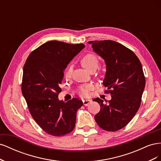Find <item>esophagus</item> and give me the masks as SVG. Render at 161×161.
Masks as SVG:
<instances>
[{
  "label": "esophagus",
  "instance_id": "obj_1",
  "mask_svg": "<svg viewBox=\"0 0 161 161\" xmlns=\"http://www.w3.org/2000/svg\"><path fill=\"white\" fill-rule=\"evenodd\" d=\"M91 102V100L90 99H86V100H82V103H83V105L86 106L88 105Z\"/></svg>",
  "mask_w": 161,
  "mask_h": 161
}]
</instances>
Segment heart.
<instances>
[{
	"label": "heart",
	"mask_w": 161,
	"mask_h": 161,
	"mask_svg": "<svg viewBox=\"0 0 161 161\" xmlns=\"http://www.w3.org/2000/svg\"><path fill=\"white\" fill-rule=\"evenodd\" d=\"M80 64L83 66L85 69L88 71L90 72L92 70H95L99 66V60L98 57H97L94 53H86L85 56H82L80 58ZM72 74V66L69 65L64 71V76L66 79H69L70 77ZM92 89V86L90 85H85L79 86V89H78V92L81 97H88L90 93V90Z\"/></svg>",
	"instance_id": "heart-1"
}]
</instances>
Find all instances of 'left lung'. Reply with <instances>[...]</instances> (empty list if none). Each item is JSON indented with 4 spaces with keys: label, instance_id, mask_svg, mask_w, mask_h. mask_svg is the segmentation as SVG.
Returning a JSON list of instances; mask_svg holds the SVG:
<instances>
[{
    "label": "left lung",
    "instance_id": "8db88e82",
    "mask_svg": "<svg viewBox=\"0 0 161 161\" xmlns=\"http://www.w3.org/2000/svg\"><path fill=\"white\" fill-rule=\"evenodd\" d=\"M93 50L105 60L107 71L103 85L111 99L103 103L94 99L101 109L95 116L101 128L115 131L127 125L138 111L145 87L142 66L135 53L112 40L90 41Z\"/></svg>",
    "mask_w": 161,
    "mask_h": 161
}]
</instances>
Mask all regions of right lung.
Masks as SVG:
<instances>
[{"label": "right lung", "instance_id": "obj_1", "mask_svg": "<svg viewBox=\"0 0 161 161\" xmlns=\"http://www.w3.org/2000/svg\"><path fill=\"white\" fill-rule=\"evenodd\" d=\"M84 47L82 43L50 41L31 52L24 64L23 95L32 118L48 134L62 136L75 127L82 101L78 98L59 101L58 95L64 69Z\"/></svg>", "mask_w": 161, "mask_h": 161}]
</instances>
